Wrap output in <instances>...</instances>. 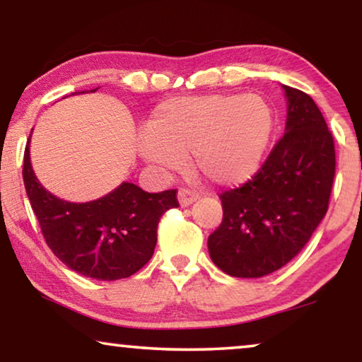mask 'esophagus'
<instances>
[{
	"mask_svg": "<svg viewBox=\"0 0 362 362\" xmlns=\"http://www.w3.org/2000/svg\"><path fill=\"white\" fill-rule=\"evenodd\" d=\"M177 199H180V204L182 207L186 206H191L192 202L199 199V192L192 191V189H186V187H182V189H180V192H177Z\"/></svg>",
	"mask_w": 362,
	"mask_h": 362,
	"instance_id": "1",
	"label": "esophagus"
}]
</instances>
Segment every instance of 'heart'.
I'll return each instance as SVG.
<instances>
[{
	"instance_id": "b5f03b06",
	"label": "heart",
	"mask_w": 362,
	"mask_h": 362,
	"mask_svg": "<svg viewBox=\"0 0 362 362\" xmlns=\"http://www.w3.org/2000/svg\"><path fill=\"white\" fill-rule=\"evenodd\" d=\"M274 130V108L264 97L211 93L163 102L138 146L146 160L168 170H181L194 155L206 180L234 186L260 170Z\"/></svg>"
}]
</instances>
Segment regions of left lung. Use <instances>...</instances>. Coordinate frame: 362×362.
Returning a JSON list of instances; mask_svg holds the SVG:
<instances>
[{
    "mask_svg": "<svg viewBox=\"0 0 362 362\" xmlns=\"http://www.w3.org/2000/svg\"><path fill=\"white\" fill-rule=\"evenodd\" d=\"M284 88L285 135L254 177L219 196L224 214L207 240L212 262L237 279H259L288 264L328 211L333 135L308 93Z\"/></svg>",
    "mask_w": 362,
    "mask_h": 362,
    "instance_id": "1",
    "label": "left lung"
}]
</instances>
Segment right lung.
I'll list each match as a JSON object with an SVG mask.
<instances>
[{
    "instance_id": "1",
    "label": "right lung",
    "mask_w": 362,
    "mask_h": 362,
    "mask_svg": "<svg viewBox=\"0 0 362 362\" xmlns=\"http://www.w3.org/2000/svg\"><path fill=\"white\" fill-rule=\"evenodd\" d=\"M23 180L49 249L69 269L97 280L127 279L145 267L155 252L160 217L180 206L176 189L153 194L133 182L82 204L59 199L34 176L29 141Z\"/></svg>"
}]
</instances>
